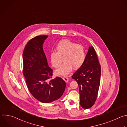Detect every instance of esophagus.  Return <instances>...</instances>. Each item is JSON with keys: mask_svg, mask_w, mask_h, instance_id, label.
I'll list each match as a JSON object with an SVG mask.
<instances>
[{"mask_svg": "<svg viewBox=\"0 0 127 127\" xmlns=\"http://www.w3.org/2000/svg\"><path fill=\"white\" fill-rule=\"evenodd\" d=\"M63 79L66 82H68V80H69V78L67 77H63Z\"/></svg>", "mask_w": 127, "mask_h": 127, "instance_id": "34e87169", "label": "esophagus"}]
</instances>
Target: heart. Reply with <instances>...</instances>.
I'll return each instance as SVG.
<instances>
[{"label": "heart", "mask_w": 127, "mask_h": 127, "mask_svg": "<svg viewBox=\"0 0 127 127\" xmlns=\"http://www.w3.org/2000/svg\"><path fill=\"white\" fill-rule=\"evenodd\" d=\"M57 52L52 51L50 60L54 68H58L62 58L64 62L55 71L58 75H66L72 70V67L76 70L80 68L85 60L86 51L84 47L68 40L60 41L56 46Z\"/></svg>", "instance_id": "b5f03b06"}]
</instances>
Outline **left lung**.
I'll return each instance as SVG.
<instances>
[{
	"instance_id": "left-lung-1",
	"label": "left lung",
	"mask_w": 127,
	"mask_h": 127,
	"mask_svg": "<svg viewBox=\"0 0 127 127\" xmlns=\"http://www.w3.org/2000/svg\"><path fill=\"white\" fill-rule=\"evenodd\" d=\"M101 74L100 65L94 48L89 47L82 66L72 76L78 83L80 104L85 109L94 104L97 96Z\"/></svg>"
}]
</instances>
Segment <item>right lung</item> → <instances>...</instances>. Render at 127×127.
Returning a JSON list of instances; mask_svg holds the SVG:
<instances>
[{"label":"right lung","instance_id":"1","mask_svg":"<svg viewBox=\"0 0 127 127\" xmlns=\"http://www.w3.org/2000/svg\"><path fill=\"white\" fill-rule=\"evenodd\" d=\"M48 35H38L30 40L23 52V74L30 93L43 103L57 100L63 95L65 82L56 77L51 79L53 70L48 66L43 49Z\"/></svg>","mask_w":127,"mask_h":127}]
</instances>
